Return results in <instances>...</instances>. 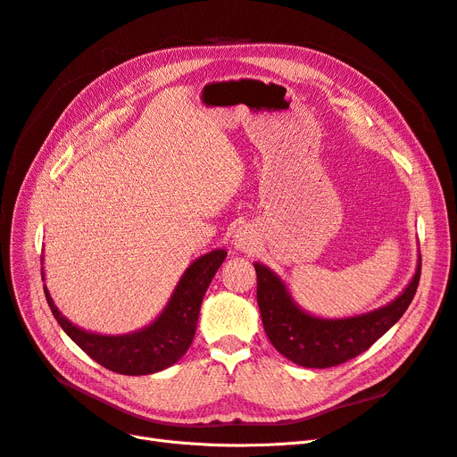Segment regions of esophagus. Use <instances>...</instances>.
I'll return each mask as SVG.
<instances>
[{
  "label": "esophagus",
  "instance_id": "esophagus-1",
  "mask_svg": "<svg viewBox=\"0 0 457 457\" xmlns=\"http://www.w3.org/2000/svg\"><path fill=\"white\" fill-rule=\"evenodd\" d=\"M232 245L237 252L247 253V252H253L257 247V234L253 228L250 227H240L237 228L232 237Z\"/></svg>",
  "mask_w": 457,
  "mask_h": 457
}]
</instances>
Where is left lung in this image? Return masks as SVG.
<instances>
[{"instance_id":"left-lung-1","label":"left lung","mask_w":457,"mask_h":457,"mask_svg":"<svg viewBox=\"0 0 457 457\" xmlns=\"http://www.w3.org/2000/svg\"><path fill=\"white\" fill-rule=\"evenodd\" d=\"M257 272V305L272 347L303 368H331L362 354L406 312L416 295L421 255L416 274L404 292L386 305L349 318H320L303 311L286 282L267 265L253 262Z\"/></svg>"}]
</instances>
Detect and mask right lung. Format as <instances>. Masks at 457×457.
Instances as JSON below:
<instances>
[{"mask_svg": "<svg viewBox=\"0 0 457 457\" xmlns=\"http://www.w3.org/2000/svg\"><path fill=\"white\" fill-rule=\"evenodd\" d=\"M227 257L225 250H213L192 261L175 286L168 305L154 322L123 336H103L78 328L54 307L47 286L44 292L53 316L78 347L95 362L121 376H148L175 364L196 334L198 314L207 286ZM44 278V269H41Z\"/></svg>", "mask_w": 457, "mask_h": 457, "instance_id": "obj_1", "label": "right lung"}]
</instances>
